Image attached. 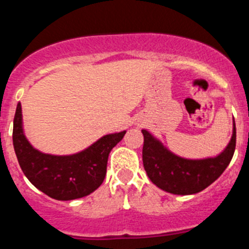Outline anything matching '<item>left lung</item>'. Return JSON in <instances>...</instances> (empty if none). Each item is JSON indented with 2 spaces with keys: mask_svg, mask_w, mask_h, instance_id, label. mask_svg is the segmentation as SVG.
<instances>
[{
  "mask_svg": "<svg viewBox=\"0 0 249 249\" xmlns=\"http://www.w3.org/2000/svg\"><path fill=\"white\" fill-rule=\"evenodd\" d=\"M144 135L142 163L150 180L167 193L191 195L205 190L223 174L236 147V127L230 142L219 156L205 160H186L172 154L147 130Z\"/></svg>",
  "mask_w": 249,
  "mask_h": 249,
  "instance_id": "left-lung-1",
  "label": "left lung"
}]
</instances>
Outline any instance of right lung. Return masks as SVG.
I'll return each mask as SVG.
<instances>
[{
  "label": "right lung",
  "mask_w": 249,
  "mask_h": 249,
  "mask_svg": "<svg viewBox=\"0 0 249 249\" xmlns=\"http://www.w3.org/2000/svg\"><path fill=\"white\" fill-rule=\"evenodd\" d=\"M125 130L105 135L71 156L42 154L28 142L21 128V105L13 121V145L19 166L34 186L59 201L85 197L97 190L107 176L109 154L121 142Z\"/></svg>",
  "instance_id": "1"
}]
</instances>
